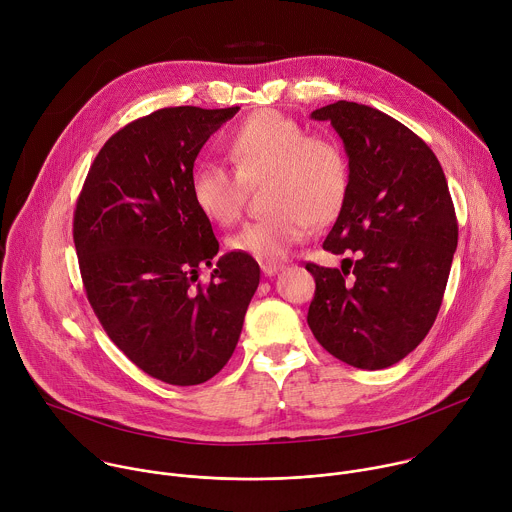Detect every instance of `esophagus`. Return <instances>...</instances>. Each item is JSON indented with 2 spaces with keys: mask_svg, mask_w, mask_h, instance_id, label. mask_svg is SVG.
I'll return each instance as SVG.
<instances>
[{
  "mask_svg": "<svg viewBox=\"0 0 512 512\" xmlns=\"http://www.w3.org/2000/svg\"><path fill=\"white\" fill-rule=\"evenodd\" d=\"M283 269V265L281 263H261V271L265 273V275H275L277 271H281Z\"/></svg>",
  "mask_w": 512,
  "mask_h": 512,
  "instance_id": "34e87169",
  "label": "esophagus"
}]
</instances>
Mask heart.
I'll return each instance as SVG.
<instances>
[{"mask_svg":"<svg viewBox=\"0 0 512 512\" xmlns=\"http://www.w3.org/2000/svg\"><path fill=\"white\" fill-rule=\"evenodd\" d=\"M235 168L200 164L190 176L196 208L212 223L229 227L243 212L247 186L267 178V214L243 225L229 249L263 263L281 261L304 241L312 225L340 212L348 194V162L340 145L279 111L263 109L237 125L227 141Z\"/></svg>","mask_w":512,"mask_h":512,"instance_id":"b5f03b06","label":"heart"}]
</instances>
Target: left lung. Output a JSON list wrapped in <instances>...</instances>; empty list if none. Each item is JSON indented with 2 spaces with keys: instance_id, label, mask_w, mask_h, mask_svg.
<instances>
[{
  "instance_id": "obj_1",
  "label": "left lung",
  "mask_w": 512,
  "mask_h": 512,
  "mask_svg": "<svg viewBox=\"0 0 512 512\" xmlns=\"http://www.w3.org/2000/svg\"><path fill=\"white\" fill-rule=\"evenodd\" d=\"M330 121L348 154V194L324 249L340 269L306 263L316 279L308 326L338 360L379 371L405 358L440 312L458 247L444 170L409 127L369 105L338 101Z\"/></svg>"
}]
</instances>
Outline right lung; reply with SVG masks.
Returning <instances> with one entry per match:
<instances>
[{
    "label": "right lung",
    "mask_w": 512,
    "mask_h": 512,
    "mask_svg": "<svg viewBox=\"0 0 512 512\" xmlns=\"http://www.w3.org/2000/svg\"><path fill=\"white\" fill-rule=\"evenodd\" d=\"M239 107H166L107 139L77 200L75 239L89 304L117 348L154 379L190 387L235 352L259 285L253 257L227 253L190 194L194 160Z\"/></svg>",
    "instance_id": "right-lung-1"
}]
</instances>
